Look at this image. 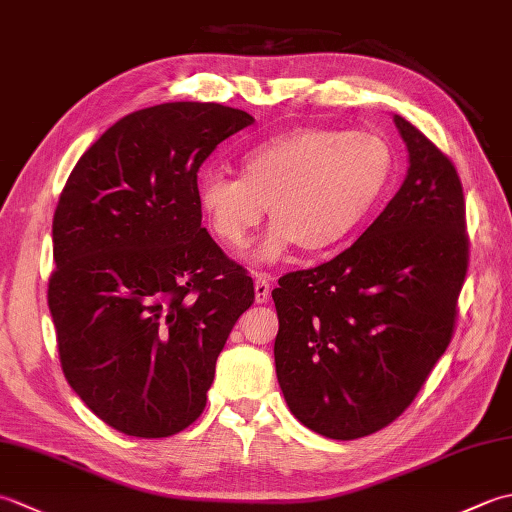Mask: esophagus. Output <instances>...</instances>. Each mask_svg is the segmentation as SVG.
Listing matches in <instances>:
<instances>
[{
    "label": "esophagus",
    "instance_id": "1",
    "mask_svg": "<svg viewBox=\"0 0 512 512\" xmlns=\"http://www.w3.org/2000/svg\"><path fill=\"white\" fill-rule=\"evenodd\" d=\"M270 299V279L266 275H259L255 279V301L266 303Z\"/></svg>",
    "mask_w": 512,
    "mask_h": 512
}]
</instances>
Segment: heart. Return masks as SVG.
I'll return each instance as SVG.
<instances>
[{
  "instance_id": "obj_1",
  "label": "heart",
  "mask_w": 512,
  "mask_h": 512,
  "mask_svg": "<svg viewBox=\"0 0 512 512\" xmlns=\"http://www.w3.org/2000/svg\"><path fill=\"white\" fill-rule=\"evenodd\" d=\"M394 158L383 138L332 127H292L246 149L239 178L206 171L195 187L200 213L217 242L244 250L264 222L257 264H277L301 246L310 255L339 248L372 213Z\"/></svg>"
}]
</instances>
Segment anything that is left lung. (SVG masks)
Wrapping results in <instances>:
<instances>
[{"mask_svg":"<svg viewBox=\"0 0 512 512\" xmlns=\"http://www.w3.org/2000/svg\"><path fill=\"white\" fill-rule=\"evenodd\" d=\"M394 123L409 167L385 211L332 262L273 290L286 405L332 440L369 436L411 405L451 343L469 264L458 171L409 121Z\"/></svg>","mask_w":512,"mask_h":512,"instance_id":"obj_1","label":"left lung"}]
</instances>
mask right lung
<instances>
[{
  "mask_svg": "<svg viewBox=\"0 0 512 512\" xmlns=\"http://www.w3.org/2000/svg\"><path fill=\"white\" fill-rule=\"evenodd\" d=\"M255 118L162 103L76 162L54 211L48 306L65 380L112 429L167 438L200 418L253 279L202 228L198 171Z\"/></svg>",
  "mask_w": 512,
  "mask_h": 512,
  "instance_id": "1",
  "label": "right lung"
}]
</instances>
